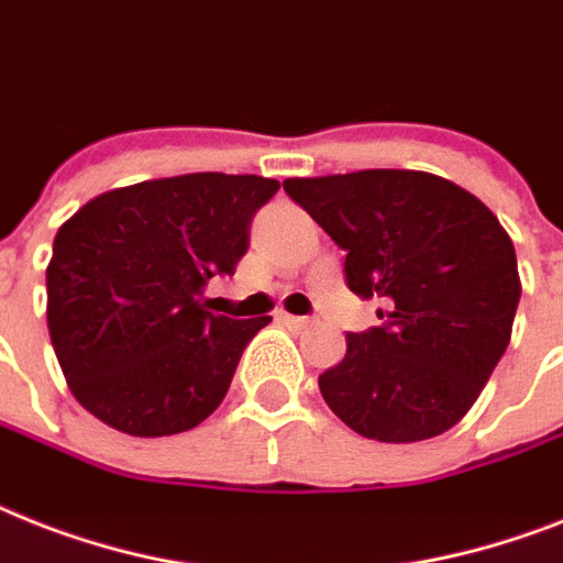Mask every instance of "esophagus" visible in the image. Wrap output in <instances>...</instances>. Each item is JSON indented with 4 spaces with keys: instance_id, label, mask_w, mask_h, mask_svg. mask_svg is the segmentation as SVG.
I'll use <instances>...</instances> for the list:
<instances>
[{
    "instance_id": "esophagus-1",
    "label": "esophagus",
    "mask_w": 563,
    "mask_h": 563,
    "mask_svg": "<svg viewBox=\"0 0 563 563\" xmlns=\"http://www.w3.org/2000/svg\"><path fill=\"white\" fill-rule=\"evenodd\" d=\"M283 323H289L291 329H309L312 321L309 318H300V314H283Z\"/></svg>"
}]
</instances>
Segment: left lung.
<instances>
[{"mask_svg":"<svg viewBox=\"0 0 563 563\" xmlns=\"http://www.w3.org/2000/svg\"><path fill=\"white\" fill-rule=\"evenodd\" d=\"M283 190L346 251V286L378 297L382 327L346 335L318 387L378 442L440 437L506 353L520 300L515 245L477 196L424 170L286 178Z\"/></svg>","mask_w":563,"mask_h":563,"instance_id":"1","label":"left lung"}]
</instances>
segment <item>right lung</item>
<instances>
[{
    "instance_id": "add662e5",
    "label": "right lung",
    "mask_w": 563,
    "mask_h": 563,
    "mask_svg": "<svg viewBox=\"0 0 563 563\" xmlns=\"http://www.w3.org/2000/svg\"><path fill=\"white\" fill-rule=\"evenodd\" d=\"M280 181L187 173L95 196L54 236L48 332L75 399L130 437H170L222 405L240 355L272 318L199 300L249 249Z\"/></svg>"
}]
</instances>
